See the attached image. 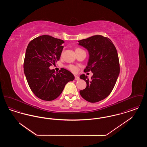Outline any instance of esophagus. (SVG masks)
Returning a JSON list of instances; mask_svg holds the SVG:
<instances>
[{"instance_id": "34e87169", "label": "esophagus", "mask_w": 147, "mask_h": 147, "mask_svg": "<svg viewBox=\"0 0 147 147\" xmlns=\"http://www.w3.org/2000/svg\"><path fill=\"white\" fill-rule=\"evenodd\" d=\"M79 77H78V76H75V80H79Z\"/></svg>"}]
</instances>
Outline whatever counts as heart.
I'll use <instances>...</instances> for the list:
<instances>
[{
  "label": "heart",
  "instance_id": "b5f03b06",
  "mask_svg": "<svg viewBox=\"0 0 147 147\" xmlns=\"http://www.w3.org/2000/svg\"><path fill=\"white\" fill-rule=\"evenodd\" d=\"M79 50H82V49H76V51H79ZM68 68L69 70H71V71L74 72V73H76V72L78 71V68L76 67V66H75V65H68Z\"/></svg>",
  "mask_w": 147,
  "mask_h": 147
}]
</instances>
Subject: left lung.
Segmentation results:
<instances>
[{
	"instance_id": "1",
	"label": "left lung",
	"mask_w": 147,
	"mask_h": 147,
	"mask_svg": "<svg viewBox=\"0 0 147 147\" xmlns=\"http://www.w3.org/2000/svg\"><path fill=\"white\" fill-rule=\"evenodd\" d=\"M78 42L89 55L84 71L93 73L90 80L85 74L80 76L86 83V87L80 91V94L87 101L97 102L110 94L116 83L119 74L117 52L110 39L101 35L92 36Z\"/></svg>"
}]
</instances>
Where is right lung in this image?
I'll use <instances>...</instances> for the list:
<instances>
[{"label": "right lung", "mask_w": 147, "mask_h": 147, "mask_svg": "<svg viewBox=\"0 0 147 147\" xmlns=\"http://www.w3.org/2000/svg\"><path fill=\"white\" fill-rule=\"evenodd\" d=\"M64 41L49 35L38 36L27 47L24 71L28 85L37 98L52 101L62 92L66 84L74 79L69 70L62 68L58 72L49 67L60 58Z\"/></svg>", "instance_id": "right-lung-1"}]
</instances>
